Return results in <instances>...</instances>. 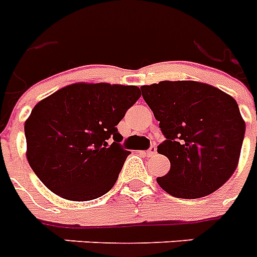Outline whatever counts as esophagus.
Returning a JSON list of instances; mask_svg holds the SVG:
<instances>
[{"mask_svg":"<svg viewBox=\"0 0 257 257\" xmlns=\"http://www.w3.org/2000/svg\"><path fill=\"white\" fill-rule=\"evenodd\" d=\"M157 153V148H156V145H152V147L149 148V149L147 150V154L149 156V157H152V156H154V154Z\"/></svg>","mask_w":257,"mask_h":257,"instance_id":"obj_1","label":"esophagus"}]
</instances>
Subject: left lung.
<instances>
[{"instance_id": "8db88e82", "label": "left lung", "mask_w": 257, "mask_h": 257, "mask_svg": "<svg viewBox=\"0 0 257 257\" xmlns=\"http://www.w3.org/2000/svg\"><path fill=\"white\" fill-rule=\"evenodd\" d=\"M141 92L166 139L157 152L169 158L170 170L158 177V185L185 199L224 185L236 169L245 133L235 99L191 80L143 85Z\"/></svg>"}]
</instances>
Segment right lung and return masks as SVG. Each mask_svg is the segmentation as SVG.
I'll list each match as a JSON object with an SVG mask.
<instances>
[{"instance_id": "obj_1", "label": "right lung", "mask_w": 257, "mask_h": 257, "mask_svg": "<svg viewBox=\"0 0 257 257\" xmlns=\"http://www.w3.org/2000/svg\"><path fill=\"white\" fill-rule=\"evenodd\" d=\"M140 96L136 85L75 83L39 101L25 136L27 161L43 185L78 202L108 193L131 154L116 125Z\"/></svg>"}]
</instances>
